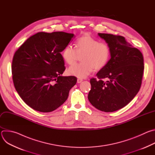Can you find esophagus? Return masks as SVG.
Masks as SVG:
<instances>
[{"label":"esophagus","mask_w":155,"mask_h":155,"mask_svg":"<svg viewBox=\"0 0 155 155\" xmlns=\"http://www.w3.org/2000/svg\"><path fill=\"white\" fill-rule=\"evenodd\" d=\"M82 81H83V79H81V78H78L77 79V83H81Z\"/></svg>","instance_id":"34e87169"}]
</instances>
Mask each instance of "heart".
<instances>
[{
  "label": "heart",
  "instance_id": "heart-1",
  "mask_svg": "<svg viewBox=\"0 0 155 155\" xmlns=\"http://www.w3.org/2000/svg\"><path fill=\"white\" fill-rule=\"evenodd\" d=\"M75 48L66 47L62 53L64 61L68 64H74L78 56L81 55L80 64H74L68 69L69 75L79 78H84L90 75L95 70H100L107 64L110 50L105 42L99 41L88 34L83 35L77 38L75 42Z\"/></svg>",
  "mask_w": 155,
  "mask_h": 155
}]
</instances>
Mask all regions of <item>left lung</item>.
I'll list each match as a JSON object with an SVG mask.
<instances>
[{
    "mask_svg": "<svg viewBox=\"0 0 155 155\" xmlns=\"http://www.w3.org/2000/svg\"><path fill=\"white\" fill-rule=\"evenodd\" d=\"M108 43L111 58L90 80L88 100L97 109L113 112L129 104L139 92L144 70L142 53L121 35L99 33Z\"/></svg>",
    "mask_w": 155,
    "mask_h": 155,
    "instance_id": "left-lung-1",
    "label": "left lung"
}]
</instances>
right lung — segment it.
<instances>
[{"label": "right lung", "instance_id": "add662e5", "mask_svg": "<svg viewBox=\"0 0 155 155\" xmlns=\"http://www.w3.org/2000/svg\"><path fill=\"white\" fill-rule=\"evenodd\" d=\"M73 34L38 32L15 53L12 78L16 91L30 107L40 112L57 109L69 96L77 79L63 77L65 68L61 53L73 40Z\"/></svg>", "mask_w": 155, "mask_h": 155}]
</instances>
